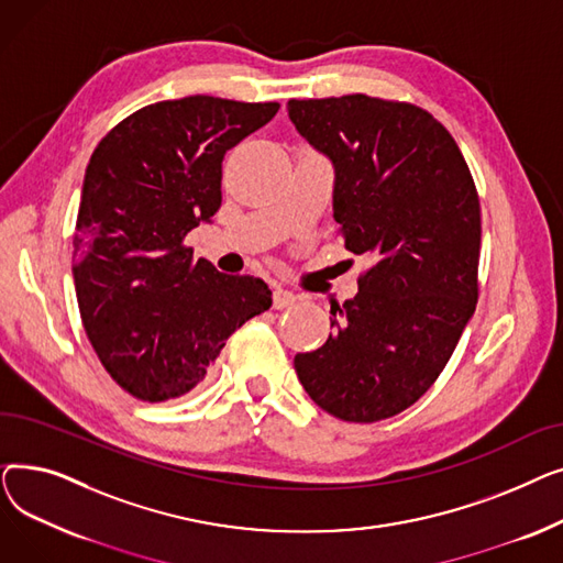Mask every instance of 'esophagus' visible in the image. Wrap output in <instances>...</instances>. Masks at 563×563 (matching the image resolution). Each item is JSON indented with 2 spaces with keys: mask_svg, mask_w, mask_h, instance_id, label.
<instances>
[{
  "mask_svg": "<svg viewBox=\"0 0 563 563\" xmlns=\"http://www.w3.org/2000/svg\"><path fill=\"white\" fill-rule=\"evenodd\" d=\"M297 303V297H294L291 291H287V289H283V287H276L274 289V308L276 310H285V308H289V306H294Z\"/></svg>",
  "mask_w": 563,
  "mask_h": 563,
  "instance_id": "1",
  "label": "esophagus"
}]
</instances>
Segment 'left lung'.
I'll list each match as a JSON object with an SVG mask.
<instances>
[{
	"instance_id": "left-lung-1",
	"label": "left lung",
	"mask_w": 563,
	"mask_h": 563,
	"mask_svg": "<svg viewBox=\"0 0 563 563\" xmlns=\"http://www.w3.org/2000/svg\"><path fill=\"white\" fill-rule=\"evenodd\" d=\"M287 111L335 168L344 249L369 260L356 297L331 306L335 335L297 353L294 369L331 416L386 420L433 386L475 314V180L452 134L416 104L356 93L289 100Z\"/></svg>"
}]
</instances>
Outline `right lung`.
<instances>
[{
    "label": "right lung",
    "instance_id": "1",
    "mask_svg": "<svg viewBox=\"0 0 563 563\" xmlns=\"http://www.w3.org/2000/svg\"><path fill=\"white\" fill-rule=\"evenodd\" d=\"M278 102L189 96L118 123L86 166L73 236L84 331L111 378L143 401L194 390L225 340L272 308V289L194 260L185 236L219 212L230 147Z\"/></svg>",
    "mask_w": 563,
    "mask_h": 563
}]
</instances>
